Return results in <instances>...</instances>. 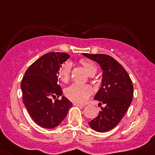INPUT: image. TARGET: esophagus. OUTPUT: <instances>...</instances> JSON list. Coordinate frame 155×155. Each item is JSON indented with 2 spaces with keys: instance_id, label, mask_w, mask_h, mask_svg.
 <instances>
[{
  "instance_id": "1",
  "label": "esophagus",
  "mask_w": 155,
  "mask_h": 155,
  "mask_svg": "<svg viewBox=\"0 0 155 155\" xmlns=\"http://www.w3.org/2000/svg\"><path fill=\"white\" fill-rule=\"evenodd\" d=\"M73 105L76 106V107H81V108L85 107V104H77V103H74V104H73Z\"/></svg>"
}]
</instances>
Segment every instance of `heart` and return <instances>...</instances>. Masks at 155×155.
Here are the masks:
<instances>
[{"mask_svg": "<svg viewBox=\"0 0 155 155\" xmlns=\"http://www.w3.org/2000/svg\"><path fill=\"white\" fill-rule=\"evenodd\" d=\"M81 64L86 70L87 73L90 76H94L97 73V66L91 61L87 59H81L79 61ZM71 64L70 62H66L61 66L58 70V76L61 80L64 82H67L70 76L71 71ZM92 90L88 85H82V84L75 83L70 85L67 89L66 95L70 100L76 103H84L88 99L89 97L91 95Z\"/></svg>", "mask_w": 155, "mask_h": 155, "instance_id": "obj_1", "label": "heart"}]
</instances>
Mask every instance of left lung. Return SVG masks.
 Listing matches in <instances>:
<instances>
[{
  "label": "left lung",
  "instance_id": "left-lung-1",
  "mask_svg": "<svg viewBox=\"0 0 155 155\" xmlns=\"http://www.w3.org/2000/svg\"><path fill=\"white\" fill-rule=\"evenodd\" d=\"M84 56L99 64L103 70L101 87L94 99L100 102L101 111L88 122L97 132H107L121 121L132 102L134 86L124 68L111 56L104 54H86Z\"/></svg>",
  "mask_w": 155,
  "mask_h": 155
}]
</instances>
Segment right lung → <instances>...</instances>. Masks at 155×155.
<instances>
[{"instance_id": "1", "label": "right lung", "mask_w": 155, "mask_h": 155, "mask_svg": "<svg viewBox=\"0 0 155 155\" xmlns=\"http://www.w3.org/2000/svg\"><path fill=\"white\" fill-rule=\"evenodd\" d=\"M70 58L65 52H49L34 61L21 82L23 102L29 115L39 126L51 129L66 118L73 104L62 94L58 85V70Z\"/></svg>"}]
</instances>
